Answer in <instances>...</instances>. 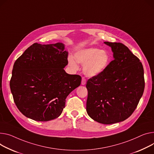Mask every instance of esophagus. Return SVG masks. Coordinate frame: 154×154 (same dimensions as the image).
Returning <instances> with one entry per match:
<instances>
[{"label": "esophagus", "instance_id": "34e87169", "mask_svg": "<svg viewBox=\"0 0 154 154\" xmlns=\"http://www.w3.org/2000/svg\"><path fill=\"white\" fill-rule=\"evenodd\" d=\"M81 84H82V85H83L86 84V79H85V77H82V79Z\"/></svg>", "mask_w": 154, "mask_h": 154}]
</instances>
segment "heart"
<instances>
[{
    "instance_id": "b5f03b06",
    "label": "heart",
    "mask_w": 154,
    "mask_h": 154,
    "mask_svg": "<svg viewBox=\"0 0 154 154\" xmlns=\"http://www.w3.org/2000/svg\"><path fill=\"white\" fill-rule=\"evenodd\" d=\"M74 57L75 59L69 58V66L77 70L79 67L77 63L84 65V74L88 77H95L103 72L109 62V56L106 51L96 48L80 50Z\"/></svg>"
}]
</instances>
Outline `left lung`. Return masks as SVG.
<instances>
[{
  "label": "left lung",
  "instance_id": "obj_1",
  "mask_svg": "<svg viewBox=\"0 0 154 154\" xmlns=\"http://www.w3.org/2000/svg\"><path fill=\"white\" fill-rule=\"evenodd\" d=\"M104 43L111 48L114 59L103 72L87 80L86 109L91 119L110 125L133 113L144 93L145 80L141 62L126 46Z\"/></svg>",
  "mask_w": 154,
  "mask_h": 154
}]
</instances>
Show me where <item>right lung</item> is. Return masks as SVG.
<instances>
[{"instance_id":"add662e5","label":"right lung","mask_w":154,"mask_h":154,"mask_svg":"<svg viewBox=\"0 0 154 154\" xmlns=\"http://www.w3.org/2000/svg\"><path fill=\"white\" fill-rule=\"evenodd\" d=\"M68 53L63 43H34L15 62L10 87L15 103L26 117L48 121L59 117L66 99L82 77L67 74Z\"/></svg>"}]
</instances>
